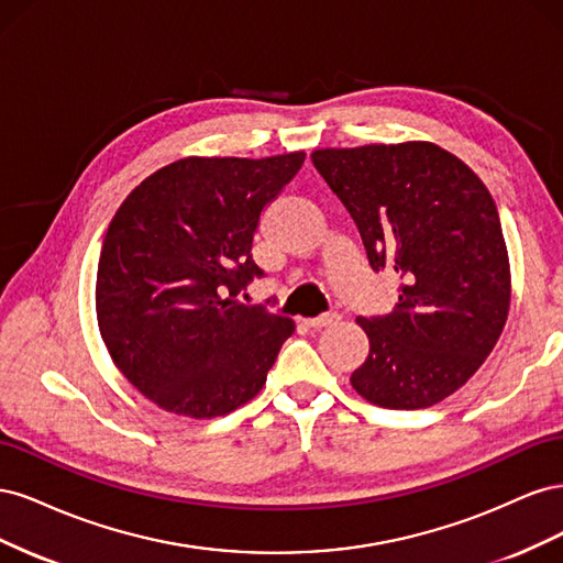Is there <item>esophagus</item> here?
<instances>
[{
  "label": "esophagus",
  "instance_id": "1",
  "mask_svg": "<svg viewBox=\"0 0 563 563\" xmlns=\"http://www.w3.org/2000/svg\"><path fill=\"white\" fill-rule=\"evenodd\" d=\"M340 317L335 312H329V314H321V317H314V319H305V327L308 329H323V327H331V323H335Z\"/></svg>",
  "mask_w": 563,
  "mask_h": 563
}]
</instances>
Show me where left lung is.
Returning <instances> with one entry per match:
<instances>
[{
    "instance_id": "left-lung-1",
    "label": "left lung",
    "mask_w": 563,
    "mask_h": 563,
    "mask_svg": "<svg viewBox=\"0 0 563 563\" xmlns=\"http://www.w3.org/2000/svg\"><path fill=\"white\" fill-rule=\"evenodd\" d=\"M312 164L371 267L399 279L395 312L356 319L368 356L352 387L395 411L439 404L479 371L507 321L512 277L496 201L463 159L428 141L323 147Z\"/></svg>"
}]
</instances>
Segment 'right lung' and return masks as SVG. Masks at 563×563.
Instances as JSON below:
<instances>
[{
	"label": "right lung",
	"mask_w": 563,
	"mask_h": 563,
	"mask_svg": "<svg viewBox=\"0 0 563 563\" xmlns=\"http://www.w3.org/2000/svg\"><path fill=\"white\" fill-rule=\"evenodd\" d=\"M302 162L185 157L117 209L98 261V329L114 366L164 411L201 420L244 406L296 331L236 294L263 277L253 232Z\"/></svg>",
	"instance_id": "right-lung-1"
}]
</instances>
